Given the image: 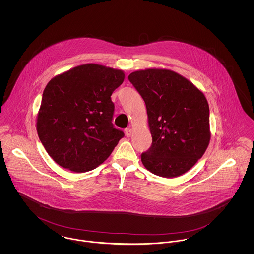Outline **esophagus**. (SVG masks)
I'll list each match as a JSON object with an SVG mask.
<instances>
[{
	"label": "esophagus",
	"mask_w": 254,
	"mask_h": 254,
	"mask_svg": "<svg viewBox=\"0 0 254 254\" xmlns=\"http://www.w3.org/2000/svg\"><path fill=\"white\" fill-rule=\"evenodd\" d=\"M125 132H126V136H127V137H130L131 134H132V129L129 128V127H128V128H126Z\"/></svg>",
	"instance_id": "esophagus-1"
}]
</instances>
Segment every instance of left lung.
Masks as SVG:
<instances>
[{
    "mask_svg": "<svg viewBox=\"0 0 254 254\" xmlns=\"http://www.w3.org/2000/svg\"><path fill=\"white\" fill-rule=\"evenodd\" d=\"M129 82L144 99L152 145L141 155L151 173L173 178L202 157L210 140L205 95L188 79L169 69L130 73Z\"/></svg>",
    "mask_w": 254,
    "mask_h": 254,
    "instance_id": "1",
    "label": "left lung"
}]
</instances>
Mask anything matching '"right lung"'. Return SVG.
<instances>
[{"instance_id": "1", "label": "right lung", "mask_w": 254, "mask_h": 254, "mask_svg": "<svg viewBox=\"0 0 254 254\" xmlns=\"http://www.w3.org/2000/svg\"><path fill=\"white\" fill-rule=\"evenodd\" d=\"M125 73L96 64L51 79L37 117V132L49 156L64 169L85 172L104 163L124 132L114 127L112 92Z\"/></svg>"}]
</instances>
